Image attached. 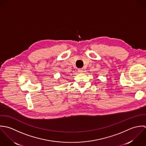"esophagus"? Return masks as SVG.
<instances>
[{
    "instance_id": "34e87169",
    "label": "esophagus",
    "mask_w": 146,
    "mask_h": 146,
    "mask_svg": "<svg viewBox=\"0 0 146 146\" xmlns=\"http://www.w3.org/2000/svg\"><path fill=\"white\" fill-rule=\"evenodd\" d=\"M78 72L79 73H82V72H84V70H83V69H78Z\"/></svg>"
}]
</instances>
